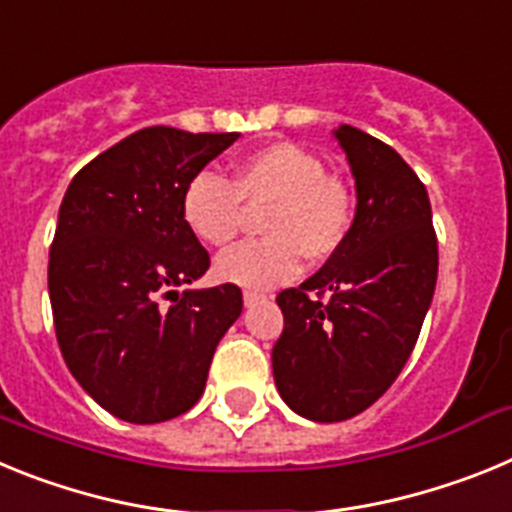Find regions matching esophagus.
Masks as SVG:
<instances>
[{"label": "esophagus", "instance_id": "obj_1", "mask_svg": "<svg viewBox=\"0 0 512 512\" xmlns=\"http://www.w3.org/2000/svg\"><path fill=\"white\" fill-rule=\"evenodd\" d=\"M264 300H266L264 292H256V289H246V292H243V302H246L248 307L259 305V302H264Z\"/></svg>", "mask_w": 512, "mask_h": 512}]
</instances>
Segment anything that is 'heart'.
Returning <instances> with one entry per match:
<instances>
[{"instance_id":"b5f03b06","label":"heart","mask_w":512,"mask_h":512,"mask_svg":"<svg viewBox=\"0 0 512 512\" xmlns=\"http://www.w3.org/2000/svg\"><path fill=\"white\" fill-rule=\"evenodd\" d=\"M246 205L266 207V238L241 243L215 261L217 277L241 287L289 282L302 269V256L328 261L346 246L356 217L348 184L328 174L323 158L289 140L246 153L233 182L202 171L182 192L184 225L215 248L241 233Z\"/></svg>"}]
</instances>
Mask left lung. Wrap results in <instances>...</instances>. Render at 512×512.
I'll use <instances>...</instances> for the list:
<instances>
[{"instance_id":"obj_1","label":"left lung","mask_w":512,"mask_h":512,"mask_svg":"<svg viewBox=\"0 0 512 512\" xmlns=\"http://www.w3.org/2000/svg\"><path fill=\"white\" fill-rule=\"evenodd\" d=\"M336 140L356 179L354 228L323 269L279 292L284 330L271 351L282 400L315 423L354 418L390 390L438 277L431 200L418 174L364 130L341 125Z\"/></svg>"}]
</instances>
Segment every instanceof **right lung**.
<instances>
[{"mask_svg": "<svg viewBox=\"0 0 512 512\" xmlns=\"http://www.w3.org/2000/svg\"><path fill=\"white\" fill-rule=\"evenodd\" d=\"M235 140L143 128L89 161L63 194L48 261L56 338L76 382L115 418L164 423L194 408L241 315L230 282L174 292L210 269L184 225V187Z\"/></svg>", "mask_w": 512, "mask_h": 512, "instance_id": "right-lung-1", "label": "right lung"}]
</instances>
